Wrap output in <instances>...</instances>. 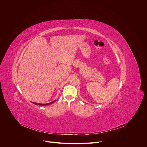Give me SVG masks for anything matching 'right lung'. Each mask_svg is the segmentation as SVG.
I'll list each match as a JSON object with an SVG mask.
<instances>
[{"mask_svg": "<svg viewBox=\"0 0 147 147\" xmlns=\"http://www.w3.org/2000/svg\"><path fill=\"white\" fill-rule=\"evenodd\" d=\"M55 101H53V102H50V103H49V104H37V103H35V102H32V103H33L34 104H35L36 105H41V106H43V105H50V104H53L54 102Z\"/></svg>", "mask_w": 147, "mask_h": 147, "instance_id": "obj_1", "label": "right lung"}]
</instances>
